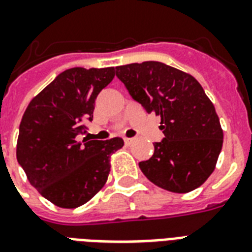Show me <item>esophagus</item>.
Returning <instances> with one entry per match:
<instances>
[{
    "label": "esophagus",
    "instance_id": "obj_1",
    "mask_svg": "<svg viewBox=\"0 0 252 252\" xmlns=\"http://www.w3.org/2000/svg\"><path fill=\"white\" fill-rule=\"evenodd\" d=\"M124 142H126V145L129 146L134 142V138H124Z\"/></svg>",
    "mask_w": 252,
    "mask_h": 252
}]
</instances>
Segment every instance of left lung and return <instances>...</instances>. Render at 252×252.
I'll list each match as a JSON object with an SVG mask.
<instances>
[{"label":"left lung","mask_w":252,"mask_h":252,"mask_svg":"<svg viewBox=\"0 0 252 252\" xmlns=\"http://www.w3.org/2000/svg\"><path fill=\"white\" fill-rule=\"evenodd\" d=\"M115 69L133 100L160 116L164 138L154 143V155L139 169L166 191L186 193L200 187L214 172L223 145L219 118L201 84L160 61Z\"/></svg>","instance_id":"left-lung-1"}]
</instances>
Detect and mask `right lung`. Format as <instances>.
<instances>
[{
	"label": "right lung",
	"instance_id": "add662e5",
	"mask_svg": "<svg viewBox=\"0 0 252 252\" xmlns=\"http://www.w3.org/2000/svg\"><path fill=\"white\" fill-rule=\"evenodd\" d=\"M115 77L114 67H71L31 101L19 126L16 158L31 185L56 206L78 208L106 183L110 155L124 145L83 138L94 102Z\"/></svg>",
	"mask_w": 252,
	"mask_h": 252
}]
</instances>
